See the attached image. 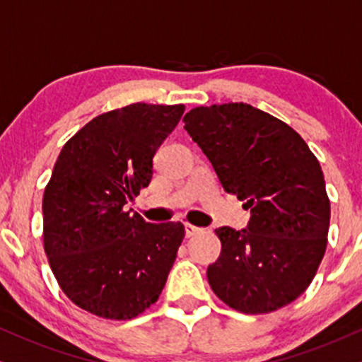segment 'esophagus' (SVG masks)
<instances>
[{
	"mask_svg": "<svg viewBox=\"0 0 362 362\" xmlns=\"http://www.w3.org/2000/svg\"><path fill=\"white\" fill-rule=\"evenodd\" d=\"M202 230H204V228H200V227H197V226H192V223H185V234H187V237L200 234V232H202Z\"/></svg>",
	"mask_w": 362,
	"mask_h": 362,
	"instance_id": "obj_1",
	"label": "esophagus"
}]
</instances>
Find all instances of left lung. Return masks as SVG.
Returning a JSON list of instances; mask_svg holds the SVG:
<instances>
[{"instance_id": "8db88e82", "label": "left lung", "mask_w": 362, "mask_h": 362, "mask_svg": "<svg viewBox=\"0 0 362 362\" xmlns=\"http://www.w3.org/2000/svg\"><path fill=\"white\" fill-rule=\"evenodd\" d=\"M184 123L223 190L250 209L247 228H215L222 250L207 269L215 296L244 314L291 304L327 245L331 204L317 158L287 123L252 105L197 107Z\"/></svg>"}]
</instances>
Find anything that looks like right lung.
<instances>
[{"instance_id": "right-lung-1", "label": "right lung", "mask_w": 362, "mask_h": 362, "mask_svg": "<svg viewBox=\"0 0 362 362\" xmlns=\"http://www.w3.org/2000/svg\"><path fill=\"white\" fill-rule=\"evenodd\" d=\"M184 105L134 103L102 113L63 145L43 195V244L68 299L127 321L157 303L185 237L180 222L125 210L153 175V155Z\"/></svg>"}]
</instances>
